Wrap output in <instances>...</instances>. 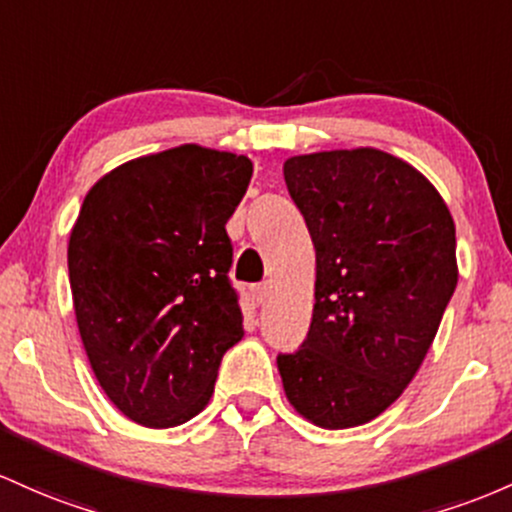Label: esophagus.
I'll list each match as a JSON object with an SVG mask.
<instances>
[{"mask_svg": "<svg viewBox=\"0 0 512 512\" xmlns=\"http://www.w3.org/2000/svg\"><path fill=\"white\" fill-rule=\"evenodd\" d=\"M251 297H254L256 304H263L268 300V297H271V285H268V283L256 285L254 290H251Z\"/></svg>", "mask_w": 512, "mask_h": 512, "instance_id": "34e87169", "label": "esophagus"}]
</instances>
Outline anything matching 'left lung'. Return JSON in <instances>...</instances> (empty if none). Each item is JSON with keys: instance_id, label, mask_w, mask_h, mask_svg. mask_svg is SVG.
Returning a JSON list of instances; mask_svg holds the SVG:
<instances>
[{"instance_id": "8db88e82", "label": "left lung", "mask_w": 512, "mask_h": 512, "mask_svg": "<svg viewBox=\"0 0 512 512\" xmlns=\"http://www.w3.org/2000/svg\"><path fill=\"white\" fill-rule=\"evenodd\" d=\"M283 174L317 251L309 333L278 355L285 396L319 428L363 426L438 333L457 287L455 222L433 183L382 149L300 154Z\"/></svg>"}]
</instances>
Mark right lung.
<instances>
[{
    "label": "right lung",
    "instance_id": "add662e5",
    "mask_svg": "<svg viewBox=\"0 0 512 512\" xmlns=\"http://www.w3.org/2000/svg\"><path fill=\"white\" fill-rule=\"evenodd\" d=\"M251 171L241 154L181 145L86 193L67 246L79 336L103 392L140 426L198 416L244 336L225 225Z\"/></svg>",
    "mask_w": 512,
    "mask_h": 512
}]
</instances>
